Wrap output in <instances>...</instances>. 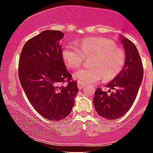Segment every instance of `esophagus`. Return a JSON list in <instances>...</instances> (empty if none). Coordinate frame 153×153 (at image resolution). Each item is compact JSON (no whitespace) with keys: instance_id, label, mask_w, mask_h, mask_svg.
I'll return each instance as SVG.
<instances>
[{"instance_id":"obj_1","label":"esophagus","mask_w":153,"mask_h":153,"mask_svg":"<svg viewBox=\"0 0 153 153\" xmlns=\"http://www.w3.org/2000/svg\"><path fill=\"white\" fill-rule=\"evenodd\" d=\"M77 85H78V87H79V89H82V88L85 86V84H84L83 82H82L79 81V82H77Z\"/></svg>"}]
</instances>
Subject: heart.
Here are the masks:
<instances>
[{
  "label": "heart",
  "instance_id": "obj_1",
  "mask_svg": "<svg viewBox=\"0 0 153 153\" xmlns=\"http://www.w3.org/2000/svg\"><path fill=\"white\" fill-rule=\"evenodd\" d=\"M89 68L76 71L74 77L83 83H94L102 79L110 82L120 74L126 62V55L114 40L106 37H89L79 42L78 47L67 44L63 47L62 57L71 69L79 68L85 57H91Z\"/></svg>",
  "mask_w": 153,
  "mask_h": 153
}]
</instances>
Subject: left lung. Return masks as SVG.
<instances>
[{
  "label": "left lung",
  "mask_w": 153,
  "mask_h": 153,
  "mask_svg": "<svg viewBox=\"0 0 153 153\" xmlns=\"http://www.w3.org/2000/svg\"><path fill=\"white\" fill-rule=\"evenodd\" d=\"M125 51L126 62L122 71L106 85L115 92L96 88L93 99L95 109L107 120L121 117L134 103L143 79V65L135 45L127 38L120 39Z\"/></svg>",
  "instance_id": "obj_1"
}]
</instances>
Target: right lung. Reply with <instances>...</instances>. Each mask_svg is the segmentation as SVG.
Wrapping results in <instances>:
<instances>
[{"instance_id":"obj_1","label":"right lung","mask_w":153,"mask_h":153,"mask_svg":"<svg viewBox=\"0 0 153 153\" xmlns=\"http://www.w3.org/2000/svg\"><path fill=\"white\" fill-rule=\"evenodd\" d=\"M61 31L46 30L25 43L19 77L31 105L41 116L58 121L68 116L79 89L62 57Z\"/></svg>"}]
</instances>
